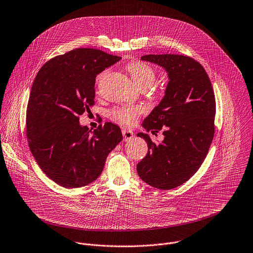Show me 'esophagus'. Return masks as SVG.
<instances>
[{"instance_id": "esophagus-1", "label": "esophagus", "mask_w": 253, "mask_h": 253, "mask_svg": "<svg viewBox=\"0 0 253 253\" xmlns=\"http://www.w3.org/2000/svg\"><path fill=\"white\" fill-rule=\"evenodd\" d=\"M122 134H123L124 141H128V140L132 139L133 136H134L133 131H131V130H129V129H122Z\"/></svg>"}]
</instances>
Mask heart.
<instances>
[{"label":"heart","mask_w":253,"mask_h":253,"mask_svg":"<svg viewBox=\"0 0 253 253\" xmlns=\"http://www.w3.org/2000/svg\"><path fill=\"white\" fill-rule=\"evenodd\" d=\"M127 71L130 73L134 83L140 87H150L156 81V70L150 66L149 64L139 61L133 60L126 65ZM108 70L100 73L96 78V84L98 85L102 79L107 75ZM144 112V109L140 105H120L112 108L108 115L111 120L121 123L123 125L132 126L134 125L139 117Z\"/></svg>","instance_id":"obj_1"}]
</instances>
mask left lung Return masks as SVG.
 <instances>
[{"mask_svg": "<svg viewBox=\"0 0 253 253\" xmlns=\"http://www.w3.org/2000/svg\"><path fill=\"white\" fill-rule=\"evenodd\" d=\"M141 60L163 67L169 81L164 98L143 122L147 132L163 129L165 139L156 144L148 134H137L149 150L137 172L155 188L172 189L192 177L208 154L215 133V94L205 69L191 57L150 54Z\"/></svg>", "mask_w": 253, "mask_h": 253, "instance_id": "8db88e82", "label": "left lung"}]
</instances>
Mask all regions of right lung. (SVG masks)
I'll return each mask as SVG.
<instances>
[{
  "mask_svg": "<svg viewBox=\"0 0 253 253\" xmlns=\"http://www.w3.org/2000/svg\"><path fill=\"white\" fill-rule=\"evenodd\" d=\"M120 59L101 50L77 48L50 59L35 77L26 110L28 146L43 172L65 188L94 181L123 139L111 122L93 131L79 122L94 104L96 75Z\"/></svg>",
  "mask_w": 253,
  "mask_h": 253,
  "instance_id": "right-lung-1",
  "label": "right lung"
}]
</instances>
